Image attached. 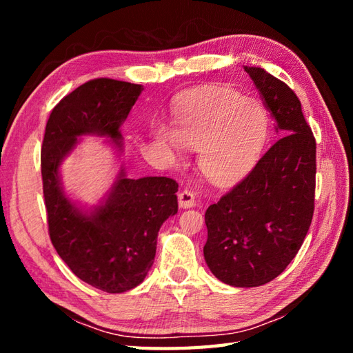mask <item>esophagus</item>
Masks as SVG:
<instances>
[{
    "mask_svg": "<svg viewBox=\"0 0 353 353\" xmlns=\"http://www.w3.org/2000/svg\"><path fill=\"white\" fill-rule=\"evenodd\" d=\"M179 206L181 208H192L194 205H196V196L188 190H183L179 192Z\"/></svg>",
    "mask_w": 353,
    "mask_h": 353,
    "instance_id": "1",
    "label": "esophagus"
}]
</instances>
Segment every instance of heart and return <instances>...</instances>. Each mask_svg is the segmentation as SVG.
<instances>
[{"instance_id":"heart-1","label":"heart","mask_w":353,"mask_h":353,"mask_svg":"<svg viewBox=\"0 0 353 353\" xmlns=\"http://www.w3.org/2000/svg\"><path fill=\"white\" fill-rule=\"evenodd\" d=\"M264 104L224 88H205L181 97L174 129L156 124L157 144L172 156L182 144L199 148V168L216 185L239 181L264 148L268 133Z\"/></svg>"}]
</instances>
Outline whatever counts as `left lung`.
<instances>
[{"label":"left lung","instance_id":"8db88e82","mask_svg":"<svg viewBox=\"0 0 353 353\" xmlns=\"http://www.w3.org/2000/svg\"><path fill=\"white\" fill-rule=\"evenodd\" d=\"M276 119L281 138L220 201L208 208V267L232 287L279 276L308 234L316 196V138L301 100L282 80L244 66Z\"/></svg>","mask_w":353,"mask_h":353}]
</instances>
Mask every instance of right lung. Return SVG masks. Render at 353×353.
<instances>
[{
	"mask_svg": "<svg viewBox=\"0 0 353 353\" xmlns=\"http://www.w3.org/2000/svg\"><path fill=\"white\" fill-rule=\"evenodd\" d=\"M141 91V85L106 77L86 81L56 104L42 142L51 243L74 274L106 292H124L144 281L154 261L157 232L177 212L179 185L170 177L134 181L121 170L106 203L86 215L63 196L59 165L80 134L121 139L119 125Z\"/></svg>",
	"mask_w": 353,
	"mask_h": 353,
	"instance_id": "1",
	"label": "right lung"
}]
</instances>
